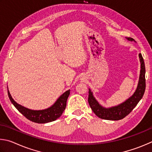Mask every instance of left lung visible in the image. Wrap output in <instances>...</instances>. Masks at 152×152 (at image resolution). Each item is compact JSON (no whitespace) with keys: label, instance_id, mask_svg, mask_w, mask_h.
<instances>
[{"label":"left lung","instance_id":"left-lung-1","mask_svg":"<svg viewBox=\"0 0 152 152\" xmlns=\"http://www.w3.org/2000/svg\"><path fill=\"white\" fill-rule=\"evenodd\" d=\"M127 39L129 41H134V39L131 38V37H127ZM139 57L141 62V71L137 88L134 94L123 103L109 109L103 107L98 103L96 99L93 96L91 90L89 89V104L92 111L98 118L103 119H107V120L114 121L123 119L131 113V111L134 110V107L139 103L140 99H142L145 89V68L144 61H143V57L141 53L139 54Z\"/></svg>","mask_w":152,"mask_h":152}]
</instances>
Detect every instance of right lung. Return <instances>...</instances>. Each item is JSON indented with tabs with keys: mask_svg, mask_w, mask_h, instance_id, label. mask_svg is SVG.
I'll use <instances>...</instances> for the list:
<instances>
[{
	"mask_svg": "<svg viewBox=\"0 0 152 152\" xmlns=\"http://www.w3.org/2000/svg\"><path fill=\"white\" fill-rule=\"evenodd\" d=\"M69 94H70V90H68L64 93L55 103V104L50 107L44 110L34 111L28 110V109L18 104L12 99L9 91H8V95H9L10 102L17 109V110L28 120L38 124L48 123V122L55 121L59 118L62 115L64 110H65L66 100H67Z\"/></svg>",
	"mask_w": 152,
	"mask_h": 152,
	"instance_id": "obj_1",
	"label": "right lung"
}]
</instances>
